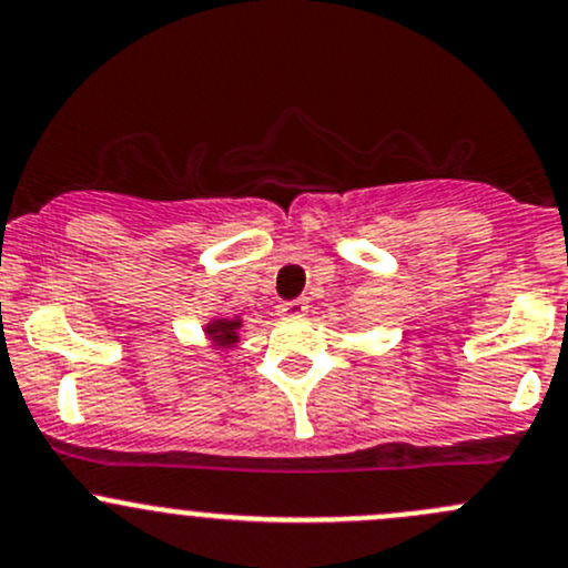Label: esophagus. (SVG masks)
<instances>
[{
    "label": "esophagus",
    "instance_id": "esophagus-1",
    "mask_svg": "<svg viewBox=\"0 0 568 568\" xmlns=\"http://www.w3.org/2000/svg\"><path fill=\"white\" fill-rule=\"evenodd\" d=\"M306 308H308L306 301H301V297L278 303V314H282V317H303V314H306Z\"/></svg>",
    "mask_w": 568,
    "mask_h": 568
}]
</instances>
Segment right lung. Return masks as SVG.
Instances as JSON below:
<instances>
[{
    "instance_id": "add662e5",
    "label": "right lung",
    "mask_w": 568,
    "mask_h": 568,
    "mask_svg": "<svg viewBox=\"0 0 568 568\" xmlns=\"http://www.w3.org/2000/svg\"><path fill=\"white\" fill-rule=\"evenodd\" d=\"M241 325H243L241 317H235V320H213V323L204 327V331H207V336H210V342H213V347L230 349V347H235L237 338H241V336H237Z\"/></svg>"
}]
</instances>
